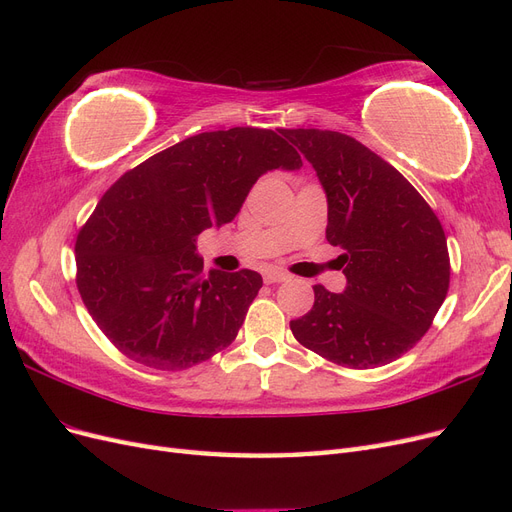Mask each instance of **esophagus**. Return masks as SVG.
Wrapping results in <instances>:
<instances>
[{
  "label": "esophagus",
  "mask_w": 512,
  "mask_h": 512,
  "mask_svg": "<svg viewBox=\"0 0 512 512\" xmlns=\"http://www.w3.org/2000/svg\"><path fill=\"white\" fill-rule=\"evenodd\" d=\"M288 280V273L284 271H277V269H271L265 273V284H280V282H286Z\"/></svg>",
  "instance_id": "obj_1"
}]
</instances>
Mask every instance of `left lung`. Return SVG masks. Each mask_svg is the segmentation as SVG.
<instances>
[{
    "label": "left lung",
    "mask_w": 512,
    "mask_h": 512,
    "mask_svg": "<svg viewBox=\"0 0 512 512\" xmlns=\"http://www.w3.org/2000/svg\"><path fill=\"white\" fill-rule=\"evenodd\" d=\"M314 166L329 203L327 241L342 247L344 292L316 284L314 307L290 320L297 342L352 369L386 365L416 346L451 282L438 215L412 183L352 136L282 130Z\"/></svg>",
    "instance_id": "obj_1"
}]
</instances>
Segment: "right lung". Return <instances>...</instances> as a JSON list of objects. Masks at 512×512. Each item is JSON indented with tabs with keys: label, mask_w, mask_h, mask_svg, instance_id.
I'll use <instances>...</instances> for the list:
<instances>
[{
	"label": "right lung",
	"mask_w": 512,
	"mask_h": 512,
	"mask_svg": "<svg viewBox=\"0 0 512 512\" xmlns=\"http://www.w3.org/2000/svg\"><path fill=\"white\" fill-rule=\"evenodd\" d=\"M282 134L203 132L121 175L76 237V286L128 359L162 371L203 363L235 342L262 288L256 271H209L196 237L235 220L267 170L301 168Z\"/></svg>",
	"instance_id": "obj_1"
}]
</instances>
